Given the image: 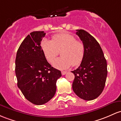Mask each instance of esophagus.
<instances>
[{
    "label": "esophagus",
    "mask_w": 121,
    "mask_h": 121,
    "mask_svg": "<svg viewBox=\"0 0 121 121\" xmlns=\"http://www.w3.org/2000/svg\"><path fill=\"white\" fill-rule=\"evenodd\" d=\"M67 73V71H61V74L63 75H65L66 73Z\"/></svg>",
    "instance_id": "34e87169"
}]
</instances>
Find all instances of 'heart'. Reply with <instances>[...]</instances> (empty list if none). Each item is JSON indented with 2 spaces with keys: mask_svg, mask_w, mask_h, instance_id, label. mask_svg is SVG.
Wrapping results in <instances>:
<instances>
[{
  "mask_svg": "<svg viewBox=\"0 0 121 121\" xmlns=\"http://www.w3.org/2000/svg\"><path fill=\"white\" fill-rule=\"evenodd\" d=\"M41 48L46 60L51 63L60 51L61 57L53 61L52 65L58 69H64L72 65L76 66L84 57L85 46L82 41L76 40L74 35L69 33L54 35L52 40L45 39L41 43Z\"/></svg>",
  "mask_w": 121,
  "mask_h": 121,
  "instance_id": "1",
  "label": "heart"
}]
</instances>
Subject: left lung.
<instances>
[{
	"instance_id": "obj_1",
	"label": "left lung",
	"mask_w": 121,
	"mask_h": 121,
	"mask_svg": "<svg viewBox=\"0 0 121 121\" xmlns=\"http://www.w3.org/2000/svg\"><path fill=\"white\" fill-rule=\"evenodd\" d=\"M85 46L84 57L80 65L72 71L75 75L72 84L74 92L81 99L91 100L101 94L107 75V62L99 43L84 30H76Z\"/></svg>"
}]
</instances>
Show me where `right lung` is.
Returning a JSON list of instances; mask_svg holds the SVG:
<instances>
[{
	"instance_id": "add662e5",
	"label": "right lung",
	"mask_w": 121,
	"mask_h": 121,
	"mask_svg": "<svg viewBox=\"0 0 121 121\" xmlns=\"http://www.w3.org/2000/svg\"><path fill=\"white\" fill-rule=\"evenodd\" d=\"M45 33L31 32L18 48L15 59L17 85L26 99L36 105L49 102L56 91L61 71L51 66L41 48Z\"/></svg>"
}]
</instances>
